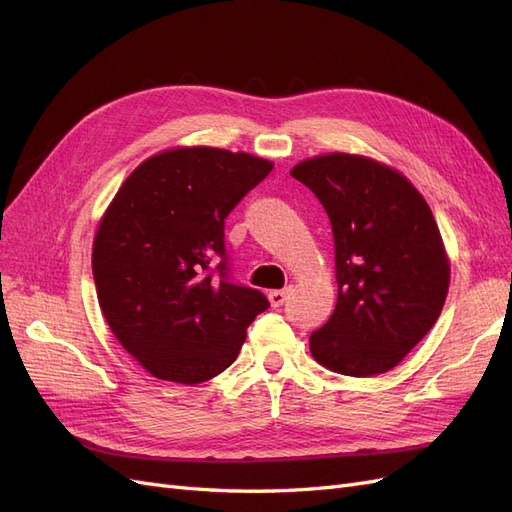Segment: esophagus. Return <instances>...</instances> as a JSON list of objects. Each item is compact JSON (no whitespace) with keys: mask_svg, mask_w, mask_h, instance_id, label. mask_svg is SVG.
I'll use <instances>...</instances> for the list:
<instances>
[{"mask_svg":"<svg viewBox=\"0 0 512 512\" xmlns=\"http://www.w3.org/2000/svg\"><path fill=\"white\" fill-rule=\"evenodd\" d=\"M288 294H290V288H286V290H271L269 292V301H271L273 307H282L286 303V299H288Z\"/></svg>","mask_w":512,"mask_h":512,"instance_id":"obj_1","label":"esophagus"}]
</instances>
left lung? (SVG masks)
Segmentation results:
<instances>
[{"instance_id":"left-lung-1","label":"left lung","mask_w":512,"mask_h":512,"mask_svg":"<svg viewBox=\"0 0 512 512\" xmlns=\"http://www.w3.org/2000/svg\"><path fill=\"white\" fill-rule=\"evenodd\" d=\"M290 175L320 200L335 243L337 303L309 350L337 374H384L446 301L451 269L431 209L397 170L350 153L305 160Z\"/></svg>"}]
</instances>
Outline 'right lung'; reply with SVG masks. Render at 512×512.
I'll use <instances>...</instances> for the list:
<instances>
[{"mask_svg": "<svg viewBox=\"0 0 512 512\" xmlns=\"http://www.w3.org/2000/svg\"><path fill=\"white\" fill-rule=\"evenodd\" d=\"M269 160L185 147L123 181L94 241L108 327L151 376L198 384L235 363L265 294L235 282L224 222L271 173Z\"/></svg>", "mask_w": 512, "mask_h": 512, "instance_id": "right-lung-1", "label": "right lung"}]
</instances>
